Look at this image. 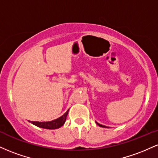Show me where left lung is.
I'll return each mask as SVG.
<instances>
[{
	"label": "left lung",
	"mask_w": 158,
	"mask_h": 158,
	"mask_svg": "<svg viewBox=\"0 0 158 158\" xmlns=\"http://www.w3.org/2000/svg\"><path fill=\"white\" fill-rule=\"evenodd\" d=\"M96 123H97V125H99V126H100V127H104V128H106V126H102V125H101V124H99V123H97V122H96Z\"/></svg>",
	"instance_id": "obj_1"
}]
</instances>
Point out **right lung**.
Returning a JSON list of instances; mask_svg holds the SVG:
<instances>
[{
	"instance_id": "add662e5",
	"label": "right lung",
	"mask_w": 158,
	"mask_h": 158,
	"mask_svg": "<svg viewBox=\"0 0 158 158\" xmlns=\"http://www.w3.org/2000/svg\"><path fill=\"white\" fill-rule=\"evenodd\" d=\"M68 111L69 110L65 112L61 117L52 121H50V122H35V121H32L31 123L36 126L40 127V128H47V129H56V128H60L64 125L65 120H66L67 116H68Z\"/></svg>"
}]
</instances>
